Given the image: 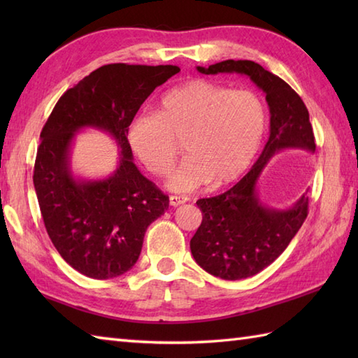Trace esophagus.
Masks as SVG:
<instances>
[{
    "instance_id": "obj_1",
    "label": "esophagus",
    "mask_w": 358,
    "mask_h": 358,
    "mask_svg": "<svg viewBox=\"0 0 358 358\" xmlns=\"http://www.w3.org/2000/svg\"><path fill=\"white\" fill-rule=\"evenodd\" d=\"M189 201V196H186V195H171L169 196V203H171V206H180V204H183V203H187Z\"/></svg>"
}]
</instances>
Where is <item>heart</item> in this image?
<instances>
[{"label":"heart","mask_w":358,"mask_h":358,"mask_svg":"<svg viewBox=\"0 0 358 358\" xmlns=\"http://www.w3.org/2000/svg\"><path fill=\"white\" fill-rule=\"evenodd\" d=\"M264 131L266 108L255 92L195 78L167 90L157 113H136L127 141L157 177L169 173L183 141L187 157L172 171L167 187L191 192L209 181L223 186L238 180L258 154Z\"/></svg>","instance_id":"obj_1"}]
</instances>
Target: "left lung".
I'll list each match as a JSON object with an SVG mask.
<instances>
[{"label": "left lung", "mask_w": 358, "mask_h": 358, "mask_svg": "<svg viewBox=\"0 0 358 358\" xmlns=\"http://www.w3.org/2000/svg\"><path fill=\"white\" fill-rule=\"evenodd\" d=\"M196 69L206 75H246L269 104L271 134L260 158L229 191L196 201L203 220L191 240V252L204 271L223 280L248 278L277 260L308 217L306 194L291 209H269L258 199L257 181L275 152L286 148L314 152L313 126L300 95L260 64L226 59Z\"/></svg>", "instance_id": "8db88e82"}]
</instances>
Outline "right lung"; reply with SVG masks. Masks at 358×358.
I'll return each instance as SVG.
<instances>
[{"instance_id":"right-lung-1","label":"right lung","mask_w":358,"mask_h":358,"mask_svg":"<svg viewBox=\"0 0 358 358\" xmlns=\"http://www.w3.org/2000/svg\"><path fill=\"white\" fill-rule=\"evenodd\" d=\"M178 72L177 66H101L67 89L45 121L34 169L38 204L53 246L83 275L108 280L132 269L148 226L169 208V196L134 164L127 126L155 87ZM81 127L116 138L122 157L110 178L71 177L69 149Z\"/></svg>"}]
</instances>
